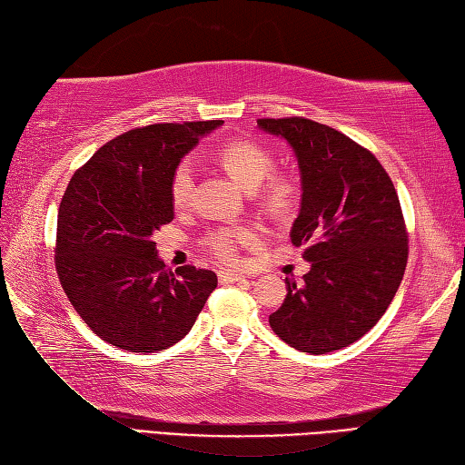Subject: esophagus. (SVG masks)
<instances>
[{
  "mask_svg": "<svg viewBox=\"0 0 465 465\" xmlns=\"http://www.w3.org/2000/svg\"><path fill=\"white\" fill-rule=\"evenodd\" d=\"M217 278H220L222 283H233V282H242L243 275L238 272H232V270H222L217 273Z\"/></svg>",
  "mask_w": 465,
  "mask_h": 465,
  "instance_id": "34e87169",
  "label": "esophagus"
}]
</instances>
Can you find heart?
Returning a JSON list of instances; mask_svg holds the SVG:
<instances>
[{"instance_id":"heart-1","label":"heart","mask_w":465,"mask_h":465,"mask_svg":"<svg viewBox=\"0 0 465 465\" xmlns=\"http://www.w3.org/2000/svg\"><path fill=\"white\" fill-rule=\"evenodd\" d=\"M215 160L245 190L262 183L255 192L260 205L273 217H283L292 212L298 197V187L290 177L273 173V155L262 143L253 140H230L215 150ZM195 183V167L190 157L175 163L170 177V197L173 207L187 205ZM258 230L252 225H217L205 233L203 245L220 262L235 263L242 250L258 242Z\"/></svg>"}]
</instances>
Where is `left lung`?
I'll use <instances>...</instances> for the list:
<instances>
[{
    "label": "left lung",
    "instance_id": "8db88e82",
    "mask_svg": "<svg viewBox=\"0 0 465 465\" xmlns=\"http://www.w3.org/2000/svg\"><path fill=\"white\" fill-rule=\"evenodd\" d=\"M298 155L302 207L292 243L312 262L303 283L270 315L292 348L328 353L368 333L388 310L408 265V227L388 172L370 150L308 117H262Z\"/></svg>",
    "mask_w": 465,
    "mask_h": 465
}]
</instances>
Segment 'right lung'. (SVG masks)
Listing matches in <instances>:
<instances>
[{"mask_svg":"<svg viewBox=\"0 0 465 465\" xmlns=\"http://www.w3.org/2000/svg\"><path fill=\"white\" fill-rule=\"evenodd\" d=\"M222 124L134 127L102 145L67 183L57 212V278L80 318L115 348H172L215 290L212 270L165 268L153 233L173 220L175 163Z\"/></svg>","mask_w":465,"mask_h":465,"instance_id":"right-lung-1","label":"right lung"}]
</instances>
